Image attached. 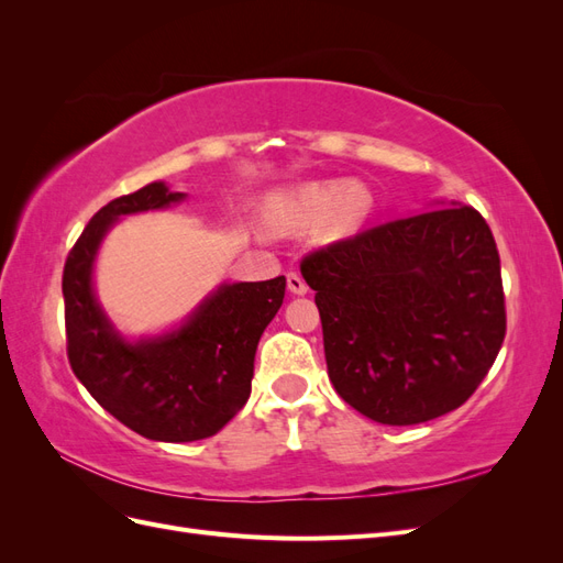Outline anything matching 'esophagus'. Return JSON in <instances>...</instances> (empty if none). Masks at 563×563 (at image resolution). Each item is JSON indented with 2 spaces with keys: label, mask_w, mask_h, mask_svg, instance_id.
Listing matches in <instances>:
<instances>
[{
  "label": "esophagus",
  "mask_w": 563,
  "mask_h": 563,
  "mask_svg": "<svg viewBox=\"0 0 563 563\" xmlns=\"http://www.w3.org/2000/svg\"><path fill=\"white\" fill-rule=\"evenodd\" d=\"M286 284H288V291L296 294V296L308 294V284H305V279L298 275V272H288Z\"/></svg>",
  "instance_id": "obj_1"
}]
</instances>
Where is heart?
Returning <instances> with one entry per match:
<instances>
[{"instance_id": "heart-1", "label": "heart", "mask_w": 563, "mask_h": 563, "mask_svg": "<svg viewBox=\"0 0 563 563\" xmlns=\"http://www.w3.org/2000/svg\"><path fill=\"white\" fill-rule=\"evenodd\" d=\"M373 211V195L362 183H314L272 199L267 220L279 228H310L323 223L329 234L343 236L360 228Z\"/></svg>"}]
</instances>
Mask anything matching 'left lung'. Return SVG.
Wrapping results in <instances>:
<instances>
[{
	"mask_svg": "<svg viewBox=\"0 0 563 563\" xmlns=\"http://www.w3.org/2000/svg\"><path fill=\"white\" fill-rule=\"evenodd\" d=\"M300 272L317 291L335 391L376 422L418 424L463 406L503 347L498 246L463 203L331 242Z\"/></svg>",
	"mask_w": 563,
	"mask_h": 563,
	"instance_id": "left-lung-1",
	"label": "left lung"
}]
</instances>
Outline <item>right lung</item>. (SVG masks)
Here are the masks:
<instances>
[{
	"label": "right lung",
	"mask_w": 563,
	"mask_h": 563,
	"mask_svg": "<svg viewBox=\"0 0 563 563\" xmlns=\"http://www.w3.org/2000/svg\"><path fill=\"white\" fill-rule=\"evenodd\" d=\"M150 183L100 209L63 267L67 360L89 395L129 430L155 441L213 437L251 395L255 347L282 308L286 279L225 284L178 331L157 340L119 338L91 288L100 240L119 216L180 201Z\"/></svg>",
	"instance_id": "right-lung-1"
}]
</instances>
